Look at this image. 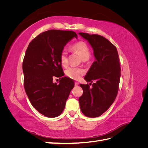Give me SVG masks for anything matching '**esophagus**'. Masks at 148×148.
Instances as JSON below:
<instances>
[{
    "instance_id": "1",
    "label": "esophagus",
    "mask_w": 148,
    "mask_h": 148,
    "mask_svg": "<svg viewBox=\"0 0 148 148\" xmlns=\"http://www.w3.org/2000/svg\"><path fill=\"white\" fill-rule=\"evenodd\" d=\"M78 84H79V83H78V82H75V86H78Z\"/></svg>"
}]
</instances>
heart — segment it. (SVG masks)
Returning <instances> with one entry per match:
<instances>
[{
  "label": "heart",
  "mask_w": 148,
  "mask_h": 148,
  "mask_svg": "<svg viewBox=\"0 0 148 148\" xmlns=\"http://www.w3.org/2000/svg\"><path fill=\"white\" fill-rule=\"evenodd\" d=\"M71 49L77 52L83 60L88 59L90 56V51L87 44L83 41H79L73 44L71 46ZM60 61L62 66H66L69 64L67 53L66 51H62L60 57ZM65 73L66 76L71 79H79L84 75L85 70L79 67L71 66L66 70Z\"/></svg>",
  "instance_id": "b5f03b06"
}]
</instances>
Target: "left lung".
I'll return each mask as SVG.
<instances>
[{
    "mask_svg": "<svg viewBox=\"0 0 148 148\" xmlns=\"http://www.w3.org/2000/svg\"><path fill=\"white\" fill-rule=\"evenodd\" d=\"M93 49L95 60L84 79L89 83L80 84L83 95L79 97L83 114L88 117H99L113 104L119 91L120 65L117 48L108 39L98 34L79 33Z\"/></svg>",
    "mask_w": 148,
    "mask_h": 148,
    "instance_id": "8db88e82",
    "label": "left lung"
}]
</instances>
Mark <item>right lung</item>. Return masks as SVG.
<instances>
[{"instance_id":"add662e5","label":"right lung","mask_w":148,"mask_h":148,"mask_svg":"<svg viewBox=\"0 0 148 148\" xmlns=\"http://www.w3.org/2000/svg\"><path fill=\"white\" fill-rule=\"evenodd\" d=\"M77 37L72 31L48 30L33 39L26 51L23 62L25 91L33 107L46 117L62 114L74 87L72 79L62 77L60 57L66 44ZM53 76L62 78L59 85L52 82Z\"/></svg>"}]
</instances>
